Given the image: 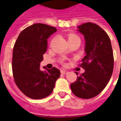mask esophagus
<instances>
[{
	"instance_id": "obj_1",
	"label": "esophagus",
	"mask_w": 121,
	"mask_h": 121,
	"mask_svg": "<svg viewBox=\"0 0 121 121\" xmlns=\"http://www.w3.org/2000/svg\"><path fill=\"white\" fill-rule=\"evenodd\" d=\"M60 72L61 74H67V71H66L65 70H61Z\"/></svg>"
}]
</instances>
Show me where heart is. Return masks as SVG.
Segmentation results:
<instances>
[{"label":"heart","instance_id":"b5f03b06","mask_svg":"<svg viewBox=\"0 0 121 121\" xmlns=\"http://www.w3.org/2000/svg\"><path fill=\"white\" fill-rule=\"evenodd\" d=\"M75 38H79L76 35L74 34H71L69 36V40L73 39H75Z\"/></svg>","mask_w":121,"mask_h":121}]
</instances>
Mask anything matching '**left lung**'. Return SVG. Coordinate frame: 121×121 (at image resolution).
Wrapping results in <instances>:
<instances>
[{
  "label": "left lung",
  "mask_w": 121,
  "mask_h": 121,
  "mask_svg": "<svg viewBox=\"0 0 121 121\" xmlns=\"http://www.w3.org/2000/svg\"><path fill=\"white\" fill-rule=\"evenodd\" d=\"M78 28L86 41V55L80 64L85 72L77 76L71 84V89L77 97L89 99L100 93L111 78L113 54L108 35L99 25L89 22Z\"/></svg>",
  "instance_id": "1"
}]
</instances>
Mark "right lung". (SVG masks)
Wrapping results in <instances>:
<instances>
[{
	"mask_svg": "<svg viewBox=\"0 0 121 121\" xmlns=\"http://www.w3.org/2000/svg\"><path fill=\"white\" fill-rule=\"evenodd\" d=\"M57 31L55 27L35 23L20 33L13 50L12 71L20 91L33 99L52 93L60 71L56 67L41 71L40 62L47 49V39Z\"/></svg>",
	"mask_w": 121,
	"mask_h": 121,
	"instance_id": "1",
	"label": "right lung"
}]
</instances>
